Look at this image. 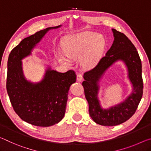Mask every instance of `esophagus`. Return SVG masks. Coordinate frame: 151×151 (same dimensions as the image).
<instances>
[{
	"instance_id": "34e87169",
	"label": "esophagus",
	"mask_w": 151,
	"mask_h": 151,
	"mask_svg": "<svg viewBox=\"0 0 151 151\" xmlns=\"http://www.w3.org/2000/svg\"><path fill=\"white\" fill-rule=\"evenodd\" d=\"M83 80V76L81 73H78L77 75V80L78 81H81Z\"/></svg>"
}]
</instances>
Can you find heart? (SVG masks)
Instances as JSON below:
<instances>
[{
    "label": "heart",
    "instance_id": "obj_1",
    "mask_svg": "<svg viewBox=\"0 0 151 151\" xmlns=\"http://www.w3.org/2000/svg\"><path fill=\"white\" fill-rule=\"evenodd\" d=\"M105 47V39L102 35L93 32H83L65 39L63 43L64 53L59 52V61L70 65L71 60L81 58V65L86 69L94 67L100 59Z\"/></svg>",
    "mask_w": 151,
    "mask_h": 151
}]
</instances>
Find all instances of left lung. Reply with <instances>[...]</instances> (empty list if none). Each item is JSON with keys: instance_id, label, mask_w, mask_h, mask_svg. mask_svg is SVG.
Here are the masks:
<instances>
[{"instance_id": "8db88e82", "label": "left lung", "mask_w": 151, "mask_h": 151, "mask_svg": "<svg viewBox=\"0 0 151 151\" xmlns=\"http://www.w3.org/2000/svg\"><path fill=\"white\" fill-rule=\"evenodd\" d=\"M112 30L114 40L110 49L94 68L84 73L82 82L90 117L98 124L111 127L122 124L132 116L143 93L142 63L137 49L124 33L114 29ZM119 60H122L127 68L129 78L133 88L132 93L124 102L104 109L97 98L99 82L105 71Z\"/></svg>"}]
</instances>
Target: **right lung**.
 <instances>
[{"label": "right lung", "mask_w": 151, "mask_h": 151, "mask_svg": "<svg viewBox=\"0 0 151 151\" xmlns=\"http://www.w3.org/2000/svg\"><path fill=\"white\" fill-rule=\"evenodd\" d=\"M61 25L49 27L24 38L9 54L7 62L6 90L13 108L22 120L37 127H50L62 120L65 112L68 91L76 81L75 71L60 73L48 68L37 83L27 80L21 60L47 32Z\"/></svg>", "instance_id": "1"}]
</instances>
